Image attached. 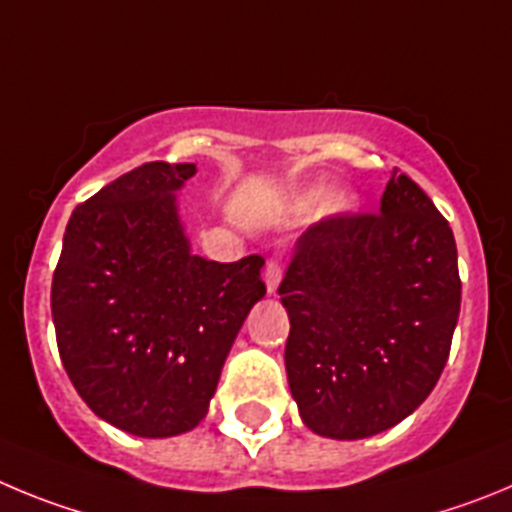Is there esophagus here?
<instances>
[{"label": "esophagus", "mask_w": 512, "mask_h": 512, "mask_svg": "<svg viewBox=\"0 0 512 512\" xmlns=\"http://www.w3.org/2000/svg\"><path fill=\"white\" fill-rule=\"evenodd\" d=\"M265 285H267V293H275L280 285V275H283V267H280V262L275 260V257H267L265 262Z\"/></svg>", "instance_id": "obj_1"}]
</instances>
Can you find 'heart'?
I'll return each instance as SVG.
<instances>
[{"label":"heart","instance_id":"b5f03b06","mask_svg":"<svg viewBox=\"0 0 512 512\" xmlns=\"http://www.w3.org/2000/svg\"><path fill=\"white\" fill-rule=\"evenodd\" d=\"M344 204H347V201H344V199H336V206H344Z\"/></svg>","mask_w":512,"mask_h":512}]
</instances>
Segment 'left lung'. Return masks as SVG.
<instances>
[{"label": "left lung", "instance_id": "obj_1", "mask_svg": "<svg viewBox=\"0 0 512 512\" xmlns=\"http://www.w3.org/2000/svg\"><path fill=\"white\" fill-rule=\"evenodd\" d=\"M278 293L303 423L329 439L375 436L416 411L449 359L462 303L454 234L395 168L380 211L331 214L301 234Z\"/></svg>", "mask_w": 512, "mask_h": 512}]
</instances>
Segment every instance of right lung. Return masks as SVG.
<instances>
[{"instance_id": "right-lung-1", "label": "right lung", "mask_w": 512, "mask_h": 512, "mask_svg": "<svg viewBox=\"0 0 512 512\" xmlns=\"http://www.w3.org/2000/svg\"><path fill=\"white\" fill-rule=\"evenodd\" d=\"M193 163H145L78 204L50 308L63 367L91 411L163 439L206 416L239 326L265 296L260 255L188 252L173 191Z\"/></svg>"}]
</instances>
